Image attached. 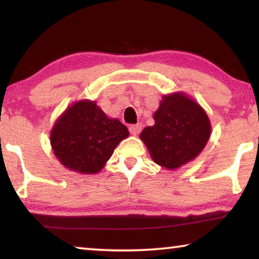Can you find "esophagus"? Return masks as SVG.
Returning a JSON list of instances; mask_svg holds the SVG:
<instances>
[{"mask_svg":"<svg viewBox=\"0 0 259 259\" xmlns=\"http://www.w3.org/2000/svg\"><path fill=\"white\" fill-rule=\"evenodd\" d=\"M129 131L131 135H138L140 131H142V124L140 123H137V124H131L129 126Z\"/></svg>","mask_w":259,"mask_h":259,"instance_id":"obj_1","label":"esophagus"}]
</instances>
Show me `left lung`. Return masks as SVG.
Masks as SVG:
<instances>
[{"instance_id":"8db88e82","label":"left lung","mask_w":259,"mask_h":259,"mask_svg":"<svg viewBox=\"0 0 259 259\" xmlns=\"http://www.w3.org/2000/svg\"><path fill=\"white\" fill-rule=\"evenodd\" d=\"M155 124L140 134L155 163L176 169L198 156L210 136V122L199 104L183 94L164 96Z\"/></svg>"}]
</instances>
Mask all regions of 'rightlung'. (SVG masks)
<instances>
[{
	"instance_id": "obj_1",
	"label": "right lung",
	"mask_w": 259,
	"mask_h": 259,
	"mask_svg": "<svg viewBox=\"0 0 259 259\" xmlns=\"http://www.w3.org/2000/svg\"><path fill=\"white\" fill-rule=\"evenodd\" d=\"M128 136V129L119 120L108 119L96 103L82 100L59 117L50 140L55 155L66 168L96 174Z\"/></svg>"
}]
</instances>
